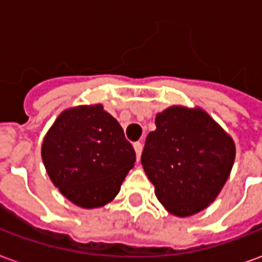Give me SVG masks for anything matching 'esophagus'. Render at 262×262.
Listing matches in <instances>:
<instances>
[{"label": "esophagus", "instance_id": "34e87169", "mask_svg": "<svg viewBox=\"0 0 262 262\" xmlns=\"http://www.w3.org/2000/svg\"><path fill=\"white\" fill-rule=\"evenodd\" d=\"M133 147H135V151H136V157L137 161L140 160V156H142V150H143V144L140 142H136L133 144Z\"/></svg>", "mask_w": 262, "mask_h": 262}]
</instances>
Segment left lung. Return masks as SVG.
<instances>
[{
	"instance_id": "obj_1",
	"label": "left lung",
	"mask_w": 262,
	"mask_h": 262,
	"mask_svg": "<svg viewBox=\"0 0 262 262\" xmlns=\"http://www.w3.org/2000/svg\"><path fill=\"white\" fill-rule=\"evenodd\" d=\"M142 165L168 213L187 217L206 209L225 187L236 159L233 137L199 106L172 105L156 115Z\"/></svg>"
}]
</instances>
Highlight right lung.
I'll list each match as a JSON object with an SVG mask.
<instances>
[{
  "instance_id": "obj_1",
  "label": "right lung",
  "mask_w": 262,
  "mask_h": 262,
  "mask_svg": "<svg viewBox=\"0 0 262 262\" xmlns=\"http://www.w3.org/2000/svg\"><path fill=\"white\" fill-rule=\"evenodd\" d=\"M42 160L63 196L95 209L119 193L136 153L119 122L94 103L67 108L56 118L43 137Z\"/></svg>"
}]
</instances>
